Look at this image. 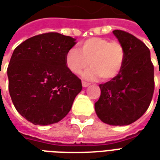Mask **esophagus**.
I'll list each match as a JSON object with an SVG mask.
<instances>
[{"instance_id": "34e87169", "label": "esophagus", "mask_w": 160, "mask_h": 160, "mask_svg": "<svg viewBox=\"0 0 160 160\" xmlns=\"http://www.w3.org/2000/svg\"><path fill=\"white\" fill-rule=\"evenodd\" d=\"M89 85H90V84L87 83V82H86V81H82V87H87Z\"/></svg>"}]
</instances>
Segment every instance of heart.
<instances>
[{
	"label": "heart",
	"mask_w": 160,
	"mask_h": 160,
	"mask_svg": "<svg viewBox=\"0 0 160 160\" xmlns=\"http://www.w3.org/2000/svg\"><path fill=\"white\" fill-rule=\"evenodd\" d=\"M126 53L118 42H110L102 38H91L80 43V49L68 50L65 62L68 68L79 74L90 62L91 68L82 74L84 79L103 80L115 79L120 73L125 62Z\"/></svg>",
	"instance_id": "heart-1"
}]
</instances>
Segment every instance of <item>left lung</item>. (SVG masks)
<instances>
[{
	"label": "left lung",
	"instance_id": "obj_1",
	"mask_svg": "<svg viewBox=\"0 0 160 160\" xmlns=\"http://www.w3.org/2000/svg\"><path fill=\"white\" fill-rule=\"evenodd\" d=\"M113 34L125 49V62L118 76L99 85L101 95L95 111L104 123L124 126L138 120L149 107L154 91V68L144 42L124 31L115 30Z\"/></svg>",
	"mask_w": 160,
	"mask_h": 160
}]
</instances>
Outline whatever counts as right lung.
Listing matches in <instances>:
<instances>
[{
	"label": "right lung",
	"mask_w": 160,
	"mask_h": 160,
	"mask_svg": "<svg viewBox=\"0 0 160 160\" xmlns=\"http://www.w3.org/2000/svg\"><path fill=\"white\" fill-rule=\"evenodd\" d=\"M75 38L57 32L40 34L21 42L8 68V90L17 111L35 125L65 118L82 89L81 80L66 65Z\"/></svg>",
	"instance_id": "1"
}]
</instances>
